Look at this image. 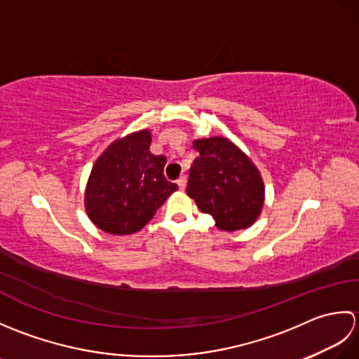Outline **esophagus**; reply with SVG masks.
I'll return each instance as SVG.
<instances>
[{"label":"esophagus","mask_w":359,"mask_h":359,"mask_svg":"<svg viewBox=\"0 0 359 359\" xmlns=\"http://www.w3.org/2000/svg\"><path fill=\"white\" fill-rule=\"evenodd\" d=\"M177 185H179L180 189H185V187H187V177H185V175H180V177L177 179Z\"/></svg>","instance_id":"1"}]
</instances>
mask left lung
I'll return each instance as SVG.
<instances>
[{
  "label": "left lung",
  "mask_w": 359,
  "mask_h": 359,
  "mask_svg": "<svg viewBox=\"0 0 359 359\" xmlns=\"http://www.w3.org/2000/svg\"><path fill=\"white\" fill-rule=\"evenodd\" d=\"M193 147L199 157L189 170L187 194L219 230L248 228L261 215L265 191L253 162L224 137L194 140Z\"/></svg>",
  "instance_id": "1"
}]
</instances>
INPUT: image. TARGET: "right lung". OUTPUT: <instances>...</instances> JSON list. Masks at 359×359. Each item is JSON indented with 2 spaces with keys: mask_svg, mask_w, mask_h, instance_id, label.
I'll list each match as a JSON object with an SVG mask.
<instances>
[{
  "mask_svg": "<svg viewBox=\"0 0 359 359\" xmlns=\"http://www.w3.org/2000/svg\"><path fill=\"white\" fill-rule=\"evenodd\" d=\"M148 129L114 142L98 157L85 194L89 219L111 234L140 231L177 185L165 179V156L149 151Z\"/></svg>",
  "mask_w": 359,
  "mask_h": 359,
  "instance_id": "add662e5",
  "label": "right lung"
}]
</instances>
